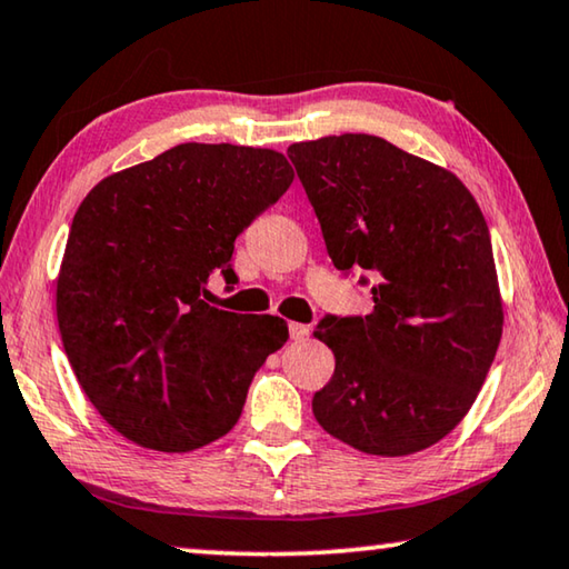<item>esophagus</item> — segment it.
<instances>
[{
    "label": "esophagus",
    "mask_w": 569,
    "mask_h": 569,
    "mask_svg": "<svg viewBox=\"0 0 569 569\" xmlns=\"http://www.w3.org/2000/svg\"><path fill=\"white\" fill-rule=\"evenodd\" d=\"M310 336V328L302 326V322H290V338L292 340H305Z\"/></svg>",
    "instance_id": "obj_1"
}]
</instances>
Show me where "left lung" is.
I'll use <instances>...</instances> for the list:
<instances>
[{"instance_id":"8db88e82","label":"left lung","mask_w":569,"mask_h":569,"mask_svg":"<svg viewBox=\"0 0 569 569\" xmlns=\"http://www.w3.org/2000/svg\"><path fill=\"white\" fill-rule=\"evenodd\" d=\"M287 154L336 269L373 277L369 315L315 328L336 371L312 415L369 456L430 448L473 407L501 340L486 218L456 174L381 137H322Z\"/></svg>"}]
</instances>
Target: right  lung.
<instances>
[{"mask_svg": "<svg viewBox=\"0 0 569 569\" xmlns=\"http://www.w3.org/2000/svg\"><path fill=\"white\" fill-rule=\"evenodd\" d=\"M292 178L274 150L188 142L109 174L78 206L58 328L86 397L127 440L188 452L239 422L290 333L274 315L208 305V279L236 284V236Z\"/></svg>", "mask_w": 569, "mask_h": 569, "instance_id": "right-lung-1", "label": "right lung"}]
</instances>
